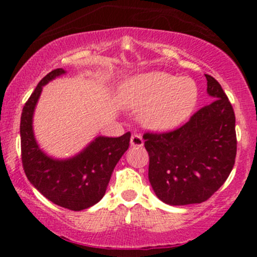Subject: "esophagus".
<instances>
[{"label": "esophagus", "instance_id": "1", "mask_svg": "<svg viewBox=\"0 0 257 257\" xmlns=\"http://www.w3.org/2000/svg\"><path fill=\"white\" fill-rule=\"evenodd\" d=\"M131 145L133 147H141L144 145V139L140 137V135L138 134H134L132 135L131 138Z\"/></svg>", "mask_w": 257, "mask_h": 257}]
</instances>
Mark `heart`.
I'll return each mask as SVG.
<instances>
[{"mask_svg": "<svg viewBox=\"0 0 257 257\" xmlns=\"http://www.w3.org/2000/svg\"><path fill=\"white\" fill-rule=\"evenodd\" d=\"M122 105L139 112L145 128L156 132L172 131L191 116L198 89L193 81L163 71L134 76L120 85Z\"/></svg>", "mask_w": 257, "mask_h": 257, "instance_id": "obj_1", "label": "heart"}]
</instances>
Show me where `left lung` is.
Segmentation results:
<instances>
[{
	"instance_id": "obj_1",
	"label": "left lung",
	"mask_w": 257,
	"mask_h": 257,
	"mask_svg": "<svg viewBox=\"0 0 257 257\" xmlns=\"http://www.w3.org/2000/svg\"><path fill=\"white\" fill-rule=\"evenodd\" d=\"M214 100L187 123L168 133L144 134L149 180L156 196L169 205L205 202L223 185L237 155L235 116L219 82L205 75Z\"/></svg>"
}]
</instances>
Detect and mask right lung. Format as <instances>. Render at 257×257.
<instances>
[{"label": "right lung", "instance_id": "obj_1", "mask_svg": "<svg viewBox=\"0 0 257 257\" xmlns=\"http://www.w3.org/2000/svg\"><path fill=\"white\" fill-rule=\"evenodd\" d=\"M65 72L57 69L44 76L23 108L22 161L26 178L38 192L54 204L79 211L96 204L104 197L114 167L128 150L131 133L119 138H95L83 151L71 158L57 159L47 156L35 139L34 111L43 85Z\"/></svg>", "mask_w": 257, "mask_h": 257}]
</instances>
